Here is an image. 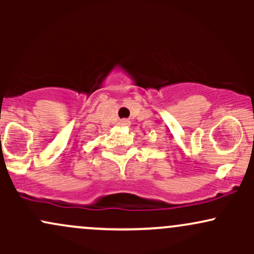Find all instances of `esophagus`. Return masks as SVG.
<instances>
[{"instance_id": "esophagus-1", "label": "esophagus", "mask_w": 254, "mask_h": 254, "mask_svg": "<svg viewBox=\"0 0 254 254\" xmlns=\"http://www.w3.org/2000/svg\"><path fill=\"white\" fill-rule=\"evenodd\" d=\"M119 125H122V127H129L130 121H127V119H122V121L119 122Z\"/></svg>"}]
</instances>
